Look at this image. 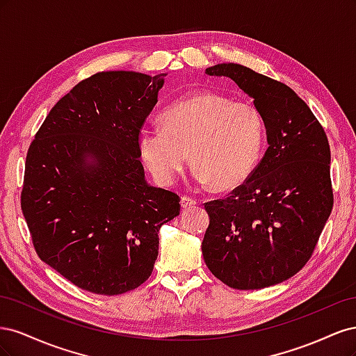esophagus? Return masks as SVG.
Listing matches in <instances>:
<instances>
[{
  "label": "esophagus",
  "mask_w": 356,
  "mask_h": 356,
  "mask_svg": "<svg viewBox=\"0 0 356 356\" xmlns=\"http://www.w3.org/2000/svg\"><path fill=\"white\" fill-rule=\"evenodd\" d=\"M196 204H197V202H196L195 199H191V197H188V196H182V197H181V208H182V209L193 208V207H196Z\"/></svg>",
  "instance_id": "obj_1"
}]
</instances>
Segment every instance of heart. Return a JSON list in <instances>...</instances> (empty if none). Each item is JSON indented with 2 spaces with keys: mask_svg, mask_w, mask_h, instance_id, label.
<instances>
[{
  "mask_svg": "<svg viewBox=\"0 0 356 356\" xmlns=\"http://www.w3.org/2000/svg\"><path fill=\"white\" fill-rule=\"evenodd\" d=\"M161 122L136 136L139 157L160 186L174 184L188 154L195 179L218 190L241 186L260 160L264 123L251 102L199 92L170 104Z\"/></svg>",
  "mask_w": 356,
  "mask_h": 356,
  "instance_id": "b5f03b06",
  "label": "heart"
}]
</instances>
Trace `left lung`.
<instances>
[{
    "label": "left lung",
    "mask_w": 356,
    "mask_h": 356,
    "mask_svg": "<svg viewBox=\"0 0 356 356\" xmlns=\"http://www.w3.org/2000/svg\"><path fill=\"white\" fill-rule=\"evenodd\" d=\"M207 74L233 80L254 99L268 147L242 186L204 203L203 260L234 289L277 285L309 261L332 209L327 135L286 84L239 63H218Z\"/></svg>",
    "instance_id": "obj_1"
}]
</instances>
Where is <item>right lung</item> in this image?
<instances>
[{
	"label": "right lung",
	"instance_id": "add662e5",
	"mask_svg": "<svg viewBox=\"0 0 356 356\" xmlns=\"http://www.w3.org/2000/svg\"><path fill=\"white\" fill-rule=\"evenodd\" d=\"M166 74L106 71L50 110L26 156L22 211L38 257L102 296L144 284L175 193L149 186L136 147Z\"/></svg>",
	"mask_w": 356,
	"mask_h": 356
}]
</instances>
